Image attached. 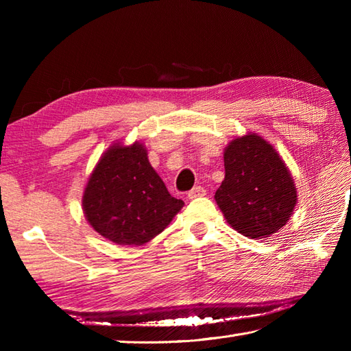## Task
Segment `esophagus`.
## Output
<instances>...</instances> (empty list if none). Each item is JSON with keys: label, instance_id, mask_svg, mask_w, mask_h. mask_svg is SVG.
I'll list each match as a JSON object with an SVG mask.
<instances>
[{"label": "esophagus", "instance_id": "obj_1", "mask_svg": "<svg viewBox=\"0 0 351 351\" xmlns=\"http://www.w3.org/2000/svg\"><path fill=\"white\" fill-rule=\"evenodd\" d=\"M206 195V190L204 187H195L189 193V199H197V197H204Z\"/></svg>", "mask_w": 351, "mask_h": 351}]
</instances>
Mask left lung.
Here are the masks:
<instances>
[{
	"mask_svg": "<svg viewBox=\"0 0 351 351\" xmlns=\"http://www.w3.org/2000/svg\"><path fill=\"white\" fill-rule=\"evenodd\" d=\"M225 180L215 191L228 225L244 237L267 238L291 219L297 204L293 175L274 146L256 132L229 141Z\"/></svg>",
	"mask_w": 351,
	"mask_h": 351,
	"instance_id": "8db88e82",
	"label": "left lung"
}]
</instances>
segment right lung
Returning <instances> with one entry per match:
<instances>
[{
  "instance_id": "obj_1",
  "label": "right lung",
  "mask_w": 351,
  "mask_h": 351,
  "mask_svg": "<svg viewBox=\"0 0 351 351\" xmlns=\"http://www.w3.org/2000/svg\"><path fill=\"white\" fill-rule=\"evenodd\" d=\"M81 204L88 225L119 245L151 241L184 206L181 199L170 196L141 141H116L101 155Z\"/></svg>"
}]
</instances>
